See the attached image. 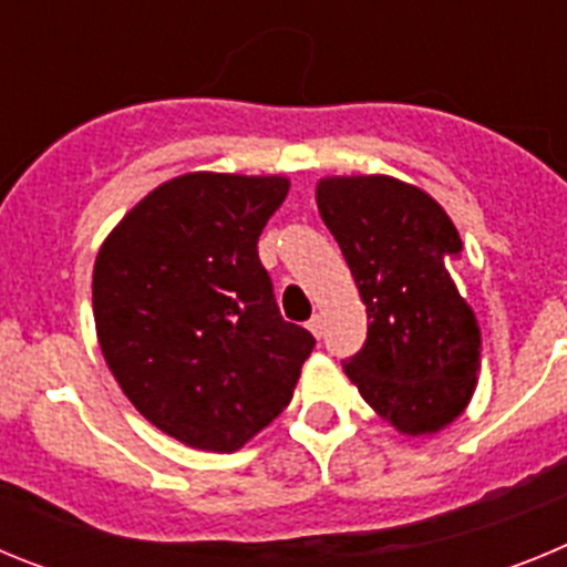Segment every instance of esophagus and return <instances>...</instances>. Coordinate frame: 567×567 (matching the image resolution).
Returning <instances> with one entry per match:
<instances>
[{
  "label": "esophagus",
  "instance_id": "1",
  "mask_svg": "<svg viewBox=\"0 0 567 567\" xmlns=\"http://www.w3.org/2000/svg\"><path fill=\"white\" fill-rule=\"evenodd\" d=\"M307 329L315 334V338H323V318H320V315H315V318L307 323Z\"/></svg>",
  "mask_w": 567,
  "mask_h": 567
}]
</instances>
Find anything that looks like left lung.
Here are the masks:
<instances>
[{"label": "left lung", "instance_id": "left-lung-1", "mask_svg": "<svg viewBox=\"0 0 567 567\" xmlns=\"http://www.w3.org/2000/svg\"><path fill=\"white\" fill-rule=\"evenodd\" d=\"M315 198L369 318L346 378L400 434H437L465 412L483 349L449 272L463 249L457 227L432 195L392 175H327Z\"/></svg>", "mask_w": 567, "mask_h": 567}]
</instances>
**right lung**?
Wrapping results in <instances>:
<instances>
[{
  "label": "right lung",
  "mask_w": 567,
  "mask_h": 567,
  "mask_svg": "<svg viewBox=\"0 0 567 567\" xmlns=\"http://www.w3.org/2000/svg\"><path fill=\"white\" fill-rule=\"evenodd\" d=\"M284 175L187 173L135 204L93 267L102 354L130 403L202 452H238L289 405L315 338L280 318L258 238Z\"/></svg>",
  "instance_id": "add662e5"
}]
</instances>
